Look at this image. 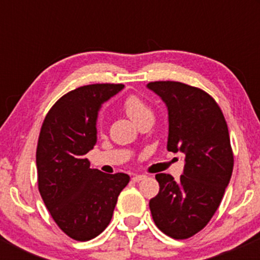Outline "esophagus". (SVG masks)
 <instances>
[{
  "label": "esophagus",
  "instance_id": "esophagus-1",
  "mask_svg": "<svg viewBox=\"0 0 260 260\" xmlns=\"http://www.w3.org/2000/svg\"><path fill=\"white\" fill-rule=\"evenodd\" d=\"M145 177H146L145 175H136V176L132 177V181L133 182H140V181L145 179Z\"/></svg>",
  "mask_w": 260,
  "mask_h": 260
}]
</instances>
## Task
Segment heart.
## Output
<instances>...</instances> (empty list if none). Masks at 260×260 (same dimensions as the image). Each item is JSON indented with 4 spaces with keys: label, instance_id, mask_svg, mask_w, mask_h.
<instances>
[{
    "label": "heart",
    "instance_id": "1",
    "mask_svg": "<svg viewBox=\"0 0 260 260\" xmlns=\"http://www.w3.org/2000/svg\"><path fill=\"white\" fill-rule=\"evenodd\" d=\"M122 109L136 124H140L146 120L152 122L154 118L153 109L141 96L136 95V94H129L128 96H125L124 101L122 102Z\"/></svg>",
    "mask_w": 260,
    "mask_h": 260
}]
</instances>
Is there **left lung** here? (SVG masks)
<instances>
[{"label":"left lung","instance_id":"8db88e82","mask_svg":"<svg viewBox=\"0 0 260 260\" xmlns=\"http://www.w3.org/2000/svg\"><path fill=\"white\" fill-rule=\"evenodd\" d=\"M169 109L170 152L185 153L179 181L157 174L159 192L149 200L154 224L174 239H187L219 208L234 166L226 120L210 94L180 81H151Z\"/></svg>","mask_w":260,"mask_h":260}]
</instances>
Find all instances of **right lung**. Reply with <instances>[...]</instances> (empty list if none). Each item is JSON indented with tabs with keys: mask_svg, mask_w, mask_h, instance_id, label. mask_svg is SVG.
<instances>
[{
	"mask_svg": "<svg viewBox=\"0 0 260 260\" xmlns=\"http://www.w3.org/2000/svg\"><path fill=\"white\" fill-rule=\"evenodd\" d=\"M123 84H89L64 94L50 108L36 148L38 185L57 226L72 239L86 242L111 222L127 174L107 175L90 169L85 154L96 142L102 104Z\"/></svg>",
	"mask_w": 260,
	"mask_h": 260,
	"instance_id": "right-lung-1",
	"label": "right lung"
}]
</instances>
